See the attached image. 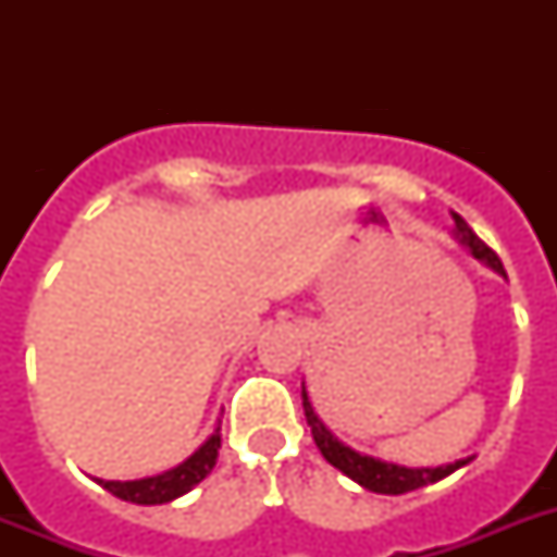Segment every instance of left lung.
<instances>
[{
  "label": "left lung",
  "mask_w": 557,
  "mask_h": 557,
  "mask_svg": "<svg viewBox=\"0 0 557 557\" xmlns=\"http://www.w3.org/2000/svg\"><path fill=\"white\" fill-rule=\"evenodd\" d=\"M454 216V236L459 239V245H466L468 251L474 253L476 260L488 265L492 271H497L500 277H506V271H503V262L500 257L488 248V245L480 239V236L468 227V222L459 213H450ZM304 413H306V422L312 428V436H314V445L321 448L323 459L335 466L341 474H347L349 480H356L361 488L367 492H375V494H405V492H416V488H422V485H431V483H440L445 480L448 474H454L457 468L468 466L471 457L466 459H457V462H448V466H436V468H407V466H398V462H384L379 457H370V454H361V450L349 448L344 442L335 436V433L326 428V424L318 419L314 413L312 401H309V393H306V384H304Z\"/></svg>",
  "instance_id": "left-lung-1"
}]
</instances>
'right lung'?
Wrapping results in <instances>:
<instances>
[{"label": "right lung", "instance_id": "obj_1", "mask_svg": "<svg viewBox=\"0 0 557 557\" xmlns=\"http://www.w3.org/2000/svg\"><path fill=\"white\" fill-rule=\"evenodd\" d=\"M219 448H222V433L219 428L210 433L208 440L201 442L199 448L193 450L185 462H178L176 468H168L156 476H141V480H98L107 492H112L115 497L126 503H138V506H161V503H170L187 494L193 485H199L205 476L213 471L219 457Z\"/></svg>", "mask_w": 557, "mask_h": 557}]
</instances>
